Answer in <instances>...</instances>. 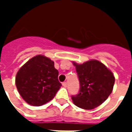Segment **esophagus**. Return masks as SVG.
<instances>
[{"instance_id": "1", "label": "esophagus", "mask_w": 132, "mask_h": 132, "mask_svg": "<svg viewBox=\"0 0 132 132\" xmlns=\"http://www.w3.org/2000/svg\"><path fill=\"white\" fill-rule=\"evenodd\" d=\"M62 86L66 88V86H67V83L66 82H63V83H62Z\"/></svg>"}]
</instances>
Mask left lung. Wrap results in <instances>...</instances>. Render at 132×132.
Listing matches in <instances>:
<instances>
[{
	"instance_id": "8db88e82",
	"label": "left lung",
	"mask_w": 132,
	"mask_h": 132,
	"mask_svg": "<svg viewBox=\"0 0 132 132\" xmlns=\"http://www.w3.org/2000/svg\"><path fill=\"white\" fill-rule=\"evenodd\" d=\"M76 66L80 90L71 98L75 105L85 110H92L105 102L111 94L114 83L113 73L99 61L90 60Z\"/></svg>"
}]
</instances>
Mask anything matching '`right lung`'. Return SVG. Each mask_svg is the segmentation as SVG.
Segmentation results:
<instances>
[{
  "label": "right lung",
  "instance_id": "right-lung-1",
  "mask_svg": "<svg viewBox=\"0 0 132 132\" xmlns=\"http://www.w3.org/2000/svg\"><path fill=\"white\" fill-rule=\"evenodd\" d=\"M54 62L42 55L27 61L16 75L15 84L21 97L28 104L41 106L54 97L61 83Z\"/></svg>",
  "mask_w": 132,
  "mask_h": 132
}]
</instances>
